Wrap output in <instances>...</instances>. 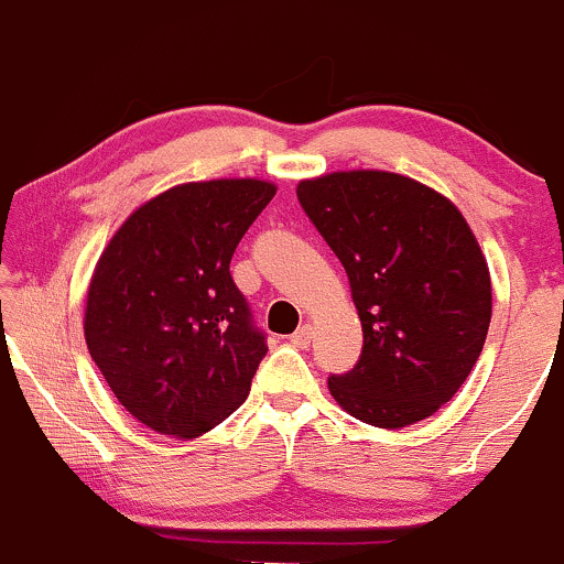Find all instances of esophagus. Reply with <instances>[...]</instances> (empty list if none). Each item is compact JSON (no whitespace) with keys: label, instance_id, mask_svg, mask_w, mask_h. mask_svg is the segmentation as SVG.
Instances as JSON below:
<instances>
[{"label":"esophagus","instance_id":"34e87169","mask_svg":"<svg viewBox=\"0 0 564 564\" xmlns=\"http://www.w3.org/2000/svg\"><path fill=\"white\" fill-rule=\"evenodd\" d=\"M310 341H313V326L310 323H304V326L296 328L294 334H291V345L294 347H310Z\"/></svg>","mask_w":564,"mask_h":564}]
</instances>
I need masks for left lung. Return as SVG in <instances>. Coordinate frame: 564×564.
<instances>
[{
	"instance_id": "obj_1",
	"label": "left lung",
	"mask_w": 564,
	"mask_h": 564,
	"mask_svg": "<svg viewBox=\"0 0 564 564\" xmlns=\"http://www.w3.org/2000/svg\"><path fill=\"white\" fill-rule=\"evenodd\" d=\"M296 198L339 257L364 326L358 366L328 379L341 411L379 430L437 413L480 358L490 270L458 206L384 170L300 180Z\"/></svg>"
}]
</instances>
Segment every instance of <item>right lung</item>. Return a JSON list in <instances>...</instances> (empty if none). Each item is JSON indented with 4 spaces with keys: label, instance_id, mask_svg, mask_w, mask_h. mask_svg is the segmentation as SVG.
<instances>
[{
    "label": "right lung",
    "instance_id": "obj_1",
    "mask_svg": "<svg viewBox=\"0 0 564 564\" xmlns=\"http://www.w3.org/2000/svg\"><path fill=\"white\" fill-rule=\"evenodd\" d=\"M278 187L260 177L174 185L102 249L84 339L119 403L159 435L200 437L243 403L268 352L230 260Z\"/></svg>",
    "mask_w": 564,
    "mask_h": 564
}]
</instances>
